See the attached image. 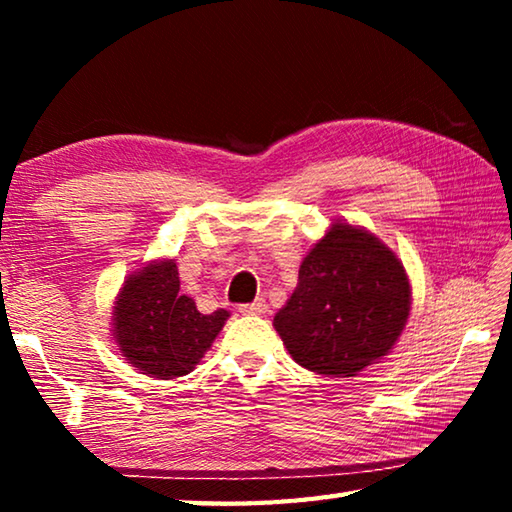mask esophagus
Returning <instances> with one entry per match:
<instances>
[{
	"label": "esophagus",
	"instance_id": "1",
	"mask_svg": "<svg viewBox=\"0 0 512 512\" xmlns=\"http://www.w3.org/2000/svg\"><path fill=\"white\" fill-rule=\"evenodd\" d=\"M239 311H241V314H250V316L264 314V311H266V300H264V298H257L255 302H248V305H241Z\"/></svg>",
	"mask_w": 512,
	"mask_h": 512
}]
</instances>
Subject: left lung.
<instances>
[{
  "instance_id": "8db88e82",
  "label": "left lung",
  "mask_w": 512,
  "mask_h": 512,
  "mask_svg": "<svg viewBox=\"0 0 512 512\" xmlns=\"http://www.w3.org/2000/svg\"><path fill=\"white\" fill-rule=\"evenodd\" d=\"M409 307V277L393 250L334 223L302 259L298 287L273 325L302 368L352 377L393 348Z\"/></svg>"
}]
</instances>
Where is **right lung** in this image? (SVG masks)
Wrapping results in <instances>:
<instances>
[{"label": "right lung", "instance_id": "1", "mask_svg": "<svg viewBox=\"0 0 512 512\" xmlns=\"http://www.w3.org/2000/svg\"><path fill=\"white\" fill-rule=\"evenodd\" d=\"M228 316L225 309L201 314L180 293L176 262L167 259L126 280L115 307V339L144 375L183 377L203 359Z\"/></svg>", "mask_w": 512, "mask_h": 512}]
</instances>
